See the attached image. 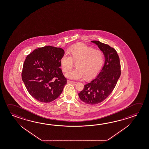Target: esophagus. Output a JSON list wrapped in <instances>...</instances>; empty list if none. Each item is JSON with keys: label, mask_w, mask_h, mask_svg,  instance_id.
Masks as SVG:
<instances>
[{"label": "esophagus", "mask_w": 149, "mask_h": 149, "mask_svg": "<svg viewBox=\"0 0 149 149\" xmlns=\"http://www.w3.org/2000/svg\"><path fill=\"white\" fill-rule=\"evenodd\" d=\"M67 83L68 84H75L76 82H75V81H67Z\"/></svg>", "instance_id": "34e87169"}]
</instances>
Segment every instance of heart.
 Segmentation results:
<instances>
[{
    "label": "heart",
    "mask_w": 149,
    "mask_h": 149,
    "mask_svg": "<svg viewBox=\"0 0 149 149\" xmlns=\"http://www.w3.org/2000/svg\"><path fill=\"white\" fill-rule=\"evenodd\" d=\"M71 56L65 54L61 59V65L64 72L70 70L76 62V68L65 73L67 78L79 80L85 76L88 78L95 75L101 68L104 62L102 51L94 50L84 44L72 46L68 50Z\"/></svg>",
    "instance_id": "1"
}]
</instances>
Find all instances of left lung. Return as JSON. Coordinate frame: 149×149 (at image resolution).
<instances>
[{"label":"left lung","mask_w":149,"mask_h":149,"mask_svg":"<svg viewBox=\"0 0 149 149\" xmlns=\"http://www.w3.org/2000/svg\"><path fill=\"white\" fill-rule=\"evenodd\" d=\"M91 42L103 53L104 65L99 74L84 85L78 96L87 104H95L104 101L111 93L120 77L121 70L119 57L113 48L98 41Z\"/></svg>","instance_id":"8db88e82"}]
</instances>
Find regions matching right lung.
I'll use <instances>...</instances> for the list:
<instances>
[{
  "label": "right lung",
  "instance_id": "1",
  "mask_svg": "<svg viewBox=\"0 0 149 149\" xmlns=\"http://www.w3.org/2000/svg\"><path fill=\"white\" fill-rule=\"evenodd\" d=\"M64 51L60 47H39L26 56L22 79L29 94L37 100L50 102L56 99L66 84L61 67Z\"/></svg>",
  "mask_w": 149,
  "mask_h": 149
}]
</instances>
